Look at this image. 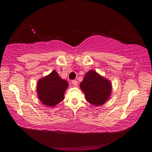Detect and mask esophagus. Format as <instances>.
Segmentation results:
<instances>
[{"instance_id": "1", "label": "esophagus", "mask_w": 152, "mask_h": 152, "mask_svg": "<svg viewBox=\"0 0 152 152\" xmlns=\"http://www.w3.org/2000/svg\"><path fill=\"white\" fill-rule=\"evenodd\" d=\"M72 83L74 86L78 85V81L76 80H74L72 81Z\"/></svg>"}]
</instances>
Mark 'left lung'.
<instances>
[{
	"label": "left lung",
	"mask_w": 152,
	"mask_h": 152,
	"mask_svg": "<svg viewBox=\"0 0 152 152\" xmlns=\"http://www.w3.org/2000/svg\"><path fill=\"white\" fill-rule=\"evenodd\" d=\"M80 86L85 94L86 101L95 106L104 104L112 91L110 82L94 70L86 74Z\"/></svg>",
	"instance_id": "obj_1"
}]
</instances>
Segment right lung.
Listing matches in <instances>:
<instances>
[{"mask_svg": "<svg viewBox=\"0 0 152 152\" xmlns=\"http://www.w3.org/2000/svg\"><path fill=\"white\" fill-rule=\"evenodd\" d=\"M68 87V82L61 78L55 70L40 78L37 84V96L45 106L55 107L64 99V92Z\"/></svg>", "mask_w": 152, "mask_h": 152, "instance_id": "right-lung-1", "label": "right lung"}]
</instances>
